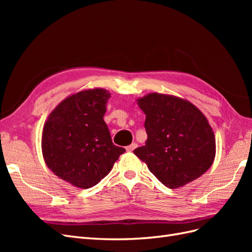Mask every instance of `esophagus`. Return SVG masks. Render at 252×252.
<instances>
[{
    "instance_id": "esophagus-1",
    "label": "esophagus",
    "mask_w": 252,
    "mask_h": 252,
    "mask_svg": "<svg viewBox=\"0 0 252 252\" xmlns=\"http://www.w3.org/2000/svg\"><path fill=\"white\" fill-rule=\"evenodd\" d=\"M136 147H138V144H136V143H132V144L129 145V146L126 147V150H127L128 152H131V151H133Z\"/></svg>"
}]
</instances>
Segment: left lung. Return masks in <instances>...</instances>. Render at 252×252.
<instances>
[{"instance_id": "left-lung-1", "label": "left lung", "mask_w": 252, "mask_h": 252, "mask_svg": "<svg viewBox=\"0 0 252 252\" xmlns=\"http://www.w3.org/2000/svg\"><path fill=\"white\" fill-rule=\"evenodd\" d=\"M146 114L147 141L133 154L168 188L200 178L216 156V139L207 119L180 97L150 94L138 100Z\"/></svg>"}]
</instances>
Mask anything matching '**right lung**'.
<instances>
[{
    "mask_svg": "<svg viewBox=\"0 0 252 252\" xmlns=\"http://www.w3.org/2000/svg\"><path fill=\"white\" fill-rule=\"evenodd\" d=\"M110 94L89 89L67 97L45 123L42 151L45 163L59 178L73 186L94 187L124 154L112 143L104 122Z\"/></svg>",
    "mask_w": 252,
    "mask_h": 252,
    "instance_id": "1",
    "label": "right lung"
}]
</instances>
